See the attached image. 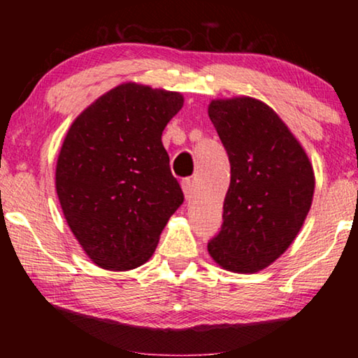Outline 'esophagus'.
I'll use <instances>...</instances> for the list:
<instances>
[{"instance_id": "obj_1", "label": "esophagus", "mask_w": 358, "mask_h": 358, "mask_svg": "<svg viewBox=\"0 0 358 358\" xmlns=\"http://www.w3.org/2000/svg\"><path fill=\"white\" fill-rule=\"evenodd\" d=\"M182 190H184V195H185V199H190L192 197V192H194V185H192V180L190 179H184L182 180Z\"/></svg>"}]
</instances>
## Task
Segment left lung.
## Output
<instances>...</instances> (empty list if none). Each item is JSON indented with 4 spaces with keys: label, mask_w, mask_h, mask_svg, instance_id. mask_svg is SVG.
<instances>
[{
    "label": "left lung",
    "mask_w": 358,
    "mask_h": 358,
    "mask_svg": "<svg viewBox=\"0 0 358 358\" xmlns=\"http://www.w3.org/2000/svg\"><path fill=\"white\" fill-rule=\"evenodd\" d=\"M208 117L231 166L223 224L208 252L227 271L259 272L300 233L315 192L313 166L300 141L261 101H212Z\"/></svg>",
    "instance_id": "1"
}]
</instances>
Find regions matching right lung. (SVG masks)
<instances>
[{"mask_svg": "<svg viewBox=\"0 0 358 358\" xmlns=\"http://www.w3.org/2000/svg\"><path fill=\"white\" fill-rule=\"evenodd\" d=\"M179 92L125 83L73 122L57 161L55 185L68 227L96 266L145 264L184 202L161 135L182 109Z\"/></svg>", "mask_w": 358, "mask_h": 358, "instance_id": "1", "label": "right lung"}]
</instances>
